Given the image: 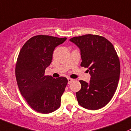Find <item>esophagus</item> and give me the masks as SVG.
I'll return each instance as SVG.
<instances>
[{
    "instance_id": "esophagus-1",
    "label": "esophagus",
    "mask_w": 131,
    "mask_h": 131,
    "mask_svg": "<svg viewBox=\"0 0 131 131\" xmlns=\"http://www.w3.org/2000/svg\"><path fill=\"white\" fill-rule=\"evenodd\" d=\"M67 80H68V84H71V83L73 81V79H72L71 78H68Z\"/></svg>"
}]
</instances>
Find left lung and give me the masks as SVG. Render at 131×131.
I'll return each mask as SVG.
<instances>
[{
  "instance_id": "left-lung-1",
  "label": "left lung",
  "mask_w": 131,
  "mask_h": 131,
  "mask_svg": "<svg viewBox=\"0 0 131 131\" xmlns=\"http://www.w3.org/2000/svg\"><path fill=\"white\" fill-rule=\"evenodd\" d=\"M69 40L80 49L81 65L87 67L91 75L89 82L79 81L77 101L85 109H101L111 101L117 88L121 69L116 50L107 39L97 35L87 34Z\"/></svg>"
}]
</instances>
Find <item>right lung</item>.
<instances>
[{"label": "right lung", "mask_w": 131, "mask_h": 131, "mask_svg": "<svg viewBox=\"0 0 131 131\" xmlns=\"http://www.w3.org/2000/svg\"><path fill=\"white\" fill-rule=\"evenodd\" d=\"M67 38L39 35L30 38L21 49L15 66V77L22 96L37 112L48 114L58 109L67 79L45 75L55 48Z\"/></svg>", "instance_id": "right-lung-1"}]
</instances>
